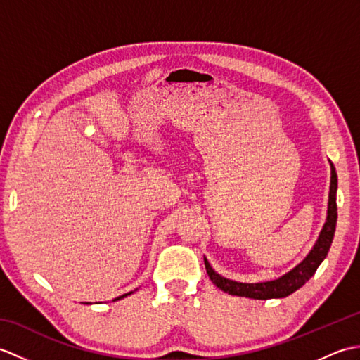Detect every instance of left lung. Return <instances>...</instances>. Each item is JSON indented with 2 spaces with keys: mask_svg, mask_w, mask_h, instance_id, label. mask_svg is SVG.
<instances>
[{
  "mask_svg": "<svg viewBox=\"0 0 360 360\" xmlns=\"http://www.w3.org/2000/svg\"><path fill=\"white\" fill-rule=\"evenodd\" d=\"M331 164V184H330V200H328V215L326 223L323 224L322 232H320L319 238L311 249L307 258L303 259L300 264H297L294 269H290L285 275H281L277 280L271 281H262V283H240L229 280L226 277H221L219 274L212 269L207 258H204L205 271H207L213 285L218 286L224 292L238 297H249L255 298V300H267V298H283L288 297L297 289H300L304 283H307L320 263L323 262L328 255V250L331 248V243L335 232V223H338V204H335V192H338V173Z\"/></svg>",
  "mask_w": 360,
  "mask_h": 360,
  "instance_id": "8db88e82",
  "label": "left lung"
}]
</instances>
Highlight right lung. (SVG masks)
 Segmentation results:
<instances>
[{"label": "right lung", "instance_id": "1", "mask_svg": "<svg viewBox=\"0 0 360 360\" xmlns=\"http://www.w3.org/2000/svg\"><path fill=\"white\" fill-rule=\"evenodd\" d=\"M129 294H133V292H128V294H124V295H120V297H117V298H114V300H120V298H124V297H127V295H129Z\"/></svg>", "mask_w": 360, "mask_h": 360}]
</instances>
